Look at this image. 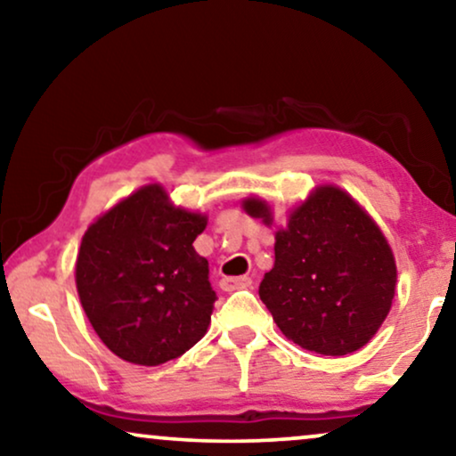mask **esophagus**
Segmentation results:
<instances>
[{"instance_id": "esophagus-1", "label": "esophagus", "mask_w": 456, "mask_h": 456, "mask_svg": "<svg viewBox=\"0 0 456 456\" xmlns=\"http://www.w3.org/2000/svg\"><path fill=\"white\" fill-rule=\"evenodd\" d=\"M253 280L248 276H239V278H222V290H236V289H247V286H251Z\"/></svg>"}]
</instances>
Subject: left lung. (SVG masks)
Masks as SVG:
<instances>
[{"label": "left lung", "mask_w": 456, "mask_h": 456, "mask_svg": "<svg viewBox=\"0 0 456 456\" xmlns=\"http://www.w3.org/2000/svg\"><path fill=\"white\" fill-rule=\"evenodd\" d=\"M242 209L273 226L257 195ZM273 267L259 297L286 338L305 351L348 354L363 348L390 314L396 261L376 220L345 189L320 184L276 230Z\"/></svg>", "instance_id": "1"}]
</instances>
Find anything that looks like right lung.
Listing matches in <instances>:
<instances>
[{
  "instance_id": "1",
  "label": "right lung",
  "mask_w": 456,
  "mask_h": 456,
  "mask_svg": "<svg viewBox=\"0 0 456 456\" xmlns=\"http://www.w3.org/2000/svg\"><path fill=\"white\" fill-rule=\"evenodd\" d=\"M208 216L174 205L145 184L86 228L74 280L93 330L116 357L161 365L203 338L216 292L192 247Z\"/></svg>"
}]
</instances>
